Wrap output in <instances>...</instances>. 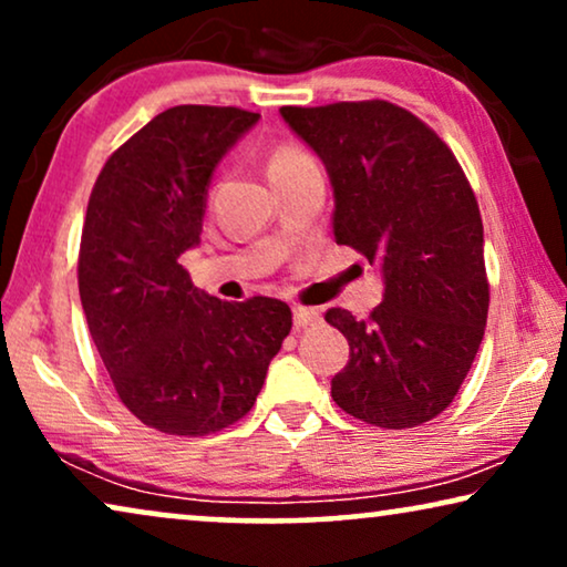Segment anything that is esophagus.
<instances>
[{"label": "esophagus", "mask_w": 567, "mask_h": 567, "mask_svg": "<svg viewBox=\"0 0 567 567\" xmlns=\"http://www.w3.org/2000/svg\"><path fill=\"white\" fill-rule=\"evenodd\" d=\"M322 322V312L312 307H293V328H312V324Z\"/></svg>", "instance_id": "esophagus-1"}]
</instances>
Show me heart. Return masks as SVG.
<instances>
[{
  "label": "heart",
  "instance_id": "b5f03b06",
  "mask_svg": "<svg viewBox=\"0 0 567 567\" xmlns=\"http://www.w3.org/2000/svg\"><path fill=\"white\" fill-rule=\"evenodd\" d=\"M301 159H309L305 152L293 150V146H284V150H278L274 154V159H270V167H286V165H297ZM268 167V169H270Z\"/></svg>",
  "mask_w": 567,
  "mask_h": 567
}]
</instances>
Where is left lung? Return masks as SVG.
Returning a JSON list of instances; mask_svg holds the SVG:
<instances>
[{
	"label": "left lung",
	"instance_id": "obj_1",
	"mask_svg": "<svg viewBox=\"0 0 567 567\" xmlns=\"http://www.w3.org/2000/svg\"><path fill=\"white\" fill-rule=\"evenodd\" d=\"M322 159L336 243L382 270L369 320L328 309L351 346L332 400L379 429H413L452 405L483 343L487 305L483 219L452 150L386 100L281 107Z\"/></svg>",
	"mask_w": 567,
	"mask_h": 567
}]
</instances>
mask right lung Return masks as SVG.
I'll return each mask as SVG.
<instances>
[{
	"label": "right lung",
	"mask_w": 567,
	"mask_h": 567,
	"mask_svg": "<svg viewBox=\"0 0 567 567\" xmlns=\"http://www.w3.org/2000/svg\"><path fill=\"white\" fill-rule=\"evenodd\" d=\"M258 121L239 107H169L111 154L87 204L90 336L123 405L169 436H206L250 413L291 330L284 301L208 297L181 266L200 243L216 165Z\"/></svg>",
	"instance_id": "obj_1"
}]
</instances>
